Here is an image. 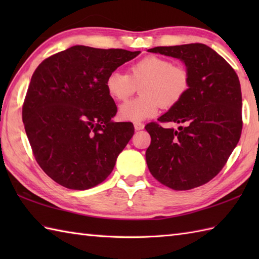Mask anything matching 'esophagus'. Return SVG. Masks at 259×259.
<instances>
[{"label":"esophagus","mask_w":259,"mask_h":259,"mask_svg":"<svg viewBox=\"0 0 259 259\" xmlns=\"http://www.w3.org/2000/svg\"><path fill=\"white\" fill-rule=\"evenodd\" d=\"M134 125H135V129H136L137 131L142 130V129L145 128V124H144V123H141V122H135V123H134Z\"/></svg>","instance_id":"esophagus-1"}]
</instances>
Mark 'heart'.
<instances>
[{
    "instance_id": "obj_1",
    "label": "heart",
    "mask_w": 259,
    "mask_h": 259,
    "mask_svg": "<svg viewBox=\"0 0 259 259\" xmlns=\"http://www.w3.org/2000/svg\"><path fill=\"white\" fill-rule=\"evenodd\" d=\"M189 85V73L185 67L157 56L135 62L129 74L112 71L106 80L108 93L118 101L126 100L140 87L141 96L123 103L119 110L121 119L134 122L155 117L160 106L164 109L175 107L183 100Z\"/></svg>"
}]
</instances>
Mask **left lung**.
Listing matches in <instances>:
<instances>
[{
    "label": "left lung",
    "mask_w": 259,
    "mask_h": 259,
    "mask_svg": "<svg viewBox=\"0 0 259 259\" xmlns=\"http://www.w3.org/2000/svg\"><path fill=\"white\" fill-rule=\"evenodd\" d=\"M148 52L180 59L189 73L188 92L158 121L176 122L178 130L157 122L145 128L151 137L146 160L159 183L175 190L207 184L226 164L241 129L238 75L211 48L201 43L156 47Z\"/></svg>",
    "instance_id": "8db88e82"
}]
</instances>
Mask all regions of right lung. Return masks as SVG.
<instances>
[{
	"label": "right lung",
	"mask_w": 259,
	"mask_h": 259,
	"mask_svg": "<svg viewBox=\"0 0 259 259\" xmlns=\"http://www.w3.org/2000/svg\"><path fill=\"white\" fill-rule=\"evenodd\" d=\"M139 53L74 46L34 71L22 120L36 162L59 185L85 190L111 174L135 128L112 121L117 106L106 80Z\"/></svg>",
	"instance_id": "right-lung-1"
}]
</instances>
